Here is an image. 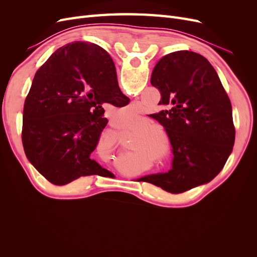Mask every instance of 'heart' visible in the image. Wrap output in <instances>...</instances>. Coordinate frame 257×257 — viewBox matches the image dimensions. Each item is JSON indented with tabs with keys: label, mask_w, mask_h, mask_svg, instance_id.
I'll return each instance as SVG.
<instances>
[{
	"label": "heart",
	"mask_w": 257,
	"mask_h": 257,
	"mask_svg": "<svg viewBox=\"0 0 257 257\" xmlns=\"http://www.w3.org/2000/svg\"><path fill=\"white\" fill-rule=\"evenodd\" d=\"M154 124L149 121L141 118H133L128 120V122H124L119 124L120 130L124 133H138L136 136L141 139H134L132 143V150H135V148L139 147H152L155 144L154 139L158 135V131L152 128Z\"/></svg>",
	"instance_id": "1"
}]
</instances>
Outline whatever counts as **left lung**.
<instances>
[{"mask_svg":"<svg viewBox=\"0 0 257 257\" xmlns=\"http://www.w3.org/2000/svg\"><path fill=\"white\" fill-rule=\"evenodd\" d=\"M163 110L150 116L165 127L173 147V169L147 176L170 193L205 184L221 172L235 144L230 100L210 62L196 52L163 57L151 75Z\"/></svg>","mask_w":257,"mask_h":257,"instance_id":"8db88e82","label":"left lung"}]
</instances>
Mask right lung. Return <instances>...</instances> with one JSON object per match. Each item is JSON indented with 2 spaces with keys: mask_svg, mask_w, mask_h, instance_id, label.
Returning <instances> with one entry per match:
<instances>
[{
  "mask_svg": "<svg viewBox=\"0 0 257 257\" xmlns=\"http://www.w3.org/2000/svg\"><path fill=\"white\" fill-rule=\"evenodd\" d=\"M128 102L106 50L84 42L59 48L36 72L23 107L28 160L56 185L107 173L90 158L108 122L103 105Z\"/></svg>",
  "mask_w": 257,
  "mask_h": 257,
  "instance_id": "add662e5",
  "label": "right lung"
}]
</instances>
